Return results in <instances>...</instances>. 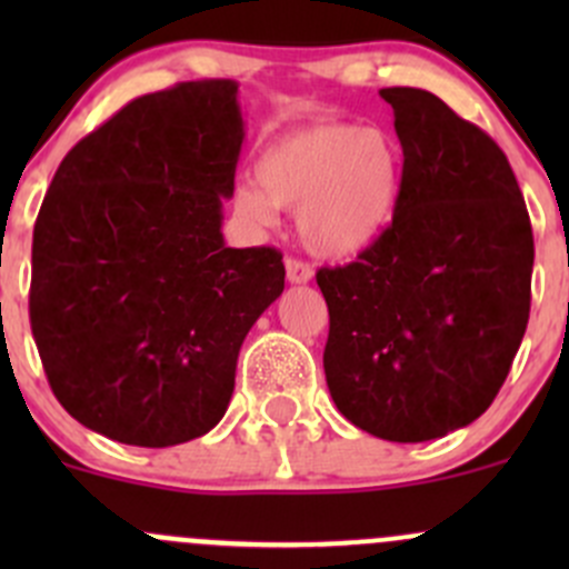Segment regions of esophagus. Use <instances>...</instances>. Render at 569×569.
I'll return each instance as SVG.
<instances>
[{
  "label": "esophagus",
  "mask_w": 569,
  "mask_h": 569,
  "mask_svg": "<svg viewBox=\"0 0 569 569\" xmlns=\"http://www.w3.org/2000/svg\"><path fill=\"white\" fill-rule=\"evenodd\" d=\"M313 278L311 263L300 261V258H286V280L289 283H308Z\"/></svg>",
  "instance_id": "34e87169"
}]
</instances>
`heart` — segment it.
Instances as JSON below:
<instances>
[{
	"label": "heart",
	"instance_id": "heart-1",
	"mask_svg": "<svg viewBox=\"0 0 569 569\" xmlns=\"http://www.w3.org/2000/svg\"><path fill=\"white\" fill-rule=\"evenodd\" d=\"M405 192V151L377 126L319 120L274 137L256 159V183L233 206L269 226L274 209L297 211L302 244L321 258H355L393 226Z\"/></svg>",
	"mask_w": 569,
	"mask_h": 569
}]
</instances>
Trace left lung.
<instances>
[{"mask_svg":"<svg viewBox=\"0 0 569 569\" xmlns=\"http://www.w3.org/2000/svg\"><path fill=\"white\" fill-rule=\"evenodd\" d=\"M405 192L386 237L319 269L330 311L325 375L347 421L393 443L468 427L523 341L533 237L507 157L438 96L386 88Z\"/></svg>","mask_w":569,"mask_h":569,"instance_id":"left-lung-1","label":"left lung"}]
</instances>
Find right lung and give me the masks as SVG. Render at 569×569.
I'll use <instances>...</instances> for the list:
<instances>
[{
    "label": "right lung",
    "instance_id": "obj_1",
    "mask_svg": "<svg viewBox=\"0 0 569 569\" xmlns=\"http://www.w3.org/2000/svg\"><path fill=\"white\" fill-rule=\"evenodd\" d=\"M233 79L140 96L57 168L32 233L30 325L57 401L142 449L220 423L283 291L274 248H226L244 120Z\"/></svg>",
    "mask_w": 569,
    "mask_h": 569
}]
</instances>
